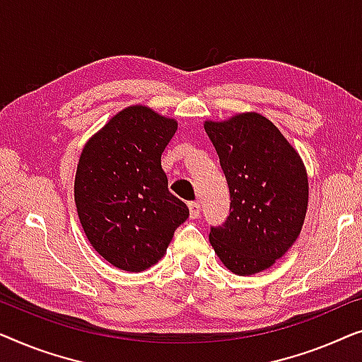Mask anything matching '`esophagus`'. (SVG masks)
Returning <instances> with one entry per match:
<instances>
[{"label": "esophagus", "mask_w": 362, "mask_h": 362, "mask_svg": "<svg viewBox=\"0 0 362 362\" xmlns=\"http://www.w3.org/2000/svg\"><path fill=\"white\" fill-rule=\"evenodd\" d=\"M188 210H190V218H193V220H195V218H198L200 216V203L198 202H190L188 203Z\"/></svg>", "instance_id": "esophagus-1"}]
</instances>
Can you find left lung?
Instances as JSON below:
<instances>
[{
  "label": "left lung",
  "mask_w": 362,
  "mask_h": 362,
  "mask_svg": "<svg viewBox=\"0 0 362 362\" xmlns=\"http://www.w3.org/2000/svg\"><path fill=\"white\" fill-rule=\"evenodd\" d=\"M230 187V216L210 243L226 269L252 276L276 264L302 231L308 177L302 157L266 116L205 121Z\"/></svg>",
  "instance_id": "obj_1"
}]
</instances>
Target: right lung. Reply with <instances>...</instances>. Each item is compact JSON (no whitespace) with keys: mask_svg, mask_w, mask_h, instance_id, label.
Instances as JSON below:
<instances>
[{"mask_svg":"<svg viewBox=\"0 0 362 362\" xmlns=\"http://www.w3.org/2000/svg\"><path fill=\"white\" fill-rule=\"evenodd\" d=\"M177 128L174 118L132 105L81 151L74 185L81 228L95 251L121 271L142 272L159 262L188 218L160 165Z\"/></svg>","mask_w":362,"mask_h":362,"instance_id":"1","label":"right lung"}]
</instances>
